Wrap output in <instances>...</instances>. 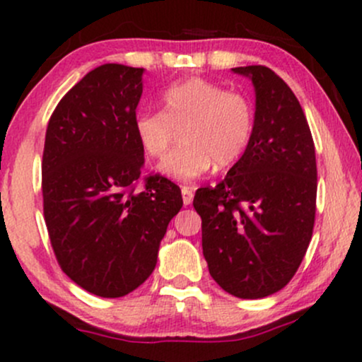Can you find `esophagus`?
<instances>
[{
    "label": "esophagus",
    "instance_id": "1",
    "mask_svg": "<svg viewBox=\"0 0 362 362\" xmlns=\"http://www.w3.org/2000/svg\"><path fill=\"white\" fill-rule=\"evenodd\" d=\"M192 199H194V190L192 187H182V201H184V206L192 204Z\"/></svg>",
    "mask_w": 362,
    "mask_h": 362
}]
</instances>
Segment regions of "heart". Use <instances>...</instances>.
Wrapping results in <instances>:
<instances>
[{"label": "heart", "mask_w": 362, "mask_h": 362, "mask_svg": "<svg viewBox=\"0 0 362 362\" xmlns=\"http://www.w3.org/2000/svg\"><path fill=\"white\" fill-rule=\"evenodd\" d=\"M163 112L143 110L134 131L148 156L163 158L182 132L178 151L160 170L178 180H194L211 168H230L243 156L255 126L252 102L243 93L226 90L204 78H189L165 90Z\"/></svg>", "instance_id": "heart-1"}]
</instances>
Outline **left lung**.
<instances>
[{
    "label": "left lung",
    "instance_id": "8db88e82",
    "mask_svg": "<svg viewBox=\"0 0 362 362\" xmlns=\"http://www.w3.org/2000/svg\"><path fill=\"white\" fill-rule=\"evenodd\" d=\"M255 86V126L243 156L195 192L202 253L226 293L257 300L293 279L313 235L315 143L296 95L267 66L233 68Z\"/></svg>",
    "mask_w": 362,
    "mask_h": 362
}]
</instances>
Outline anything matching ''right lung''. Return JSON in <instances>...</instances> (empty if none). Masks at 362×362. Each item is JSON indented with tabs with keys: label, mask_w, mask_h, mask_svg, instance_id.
<instances>
[{
	"label": "right lung",
	"mask_w": 362,
	"mask_h": 362,
	"mask_svg": "<svg viewBox=\"0 0 362 362\" xmlns=\"http://www.w3.org/2000/svg\"><path fill=\"white\" fill-rule=\"evenodd\" d=\"M143 68L103 64L54 109L42 155L44 219L62 272L100 298L139 288L156 265L178 185L143 175L134 131ZM144 187L137 190V185Z\"/></svg>",
	"instance_id": "add662e5"
}]
</instances>
